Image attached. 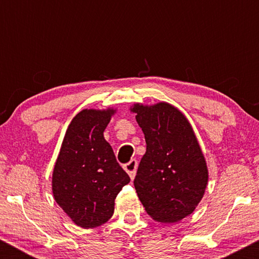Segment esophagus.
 I'll return each instance as SVG.
<instances>
[{
  "label": "esophagus",
  "instance_id": "34e87169",
  "mask_svg": "<svg viewBox=\"0 0 259 259\" xmlns=\"http://www.w3.org/2000/svg\"><path fill=\"white\" fill-rule=\"evenodd\" d=\"M124 169H125L126 173L130 175V178L134 179L136 174V169H138V160L132 159L129 163H126V164L124 165Z\"/></svg>",
  "mask_w": 259,
  "mask_h": 259
}]
</instances>
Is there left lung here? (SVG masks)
Here are the masks:
<instances>
[{
    "instance_id": "obj_1",
    "label": "left lung",
    "mask_w": 259,
    "mask_h": 259,
    "mask_svg": "<svg viewBox=\"0 0 259 259\" xmlns=\"http://www.w3.org/2000/svg\"><path fill=\"white\" fill-rule=\"evenodd\" d=\"M130 111L146 140L134 180L140 201L156 222H179L194 212L208 183L206 159L191 124L167 102L135 103Z\"/></svg>"
}]
</instances>
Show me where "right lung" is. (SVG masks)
I'll return each mask as SVG.
<instances>
[{
  "mask_svg": "<svg viewBox=\"0 0 259 259\" xmlns=\"http://www.w3.org/2000/svg\"><path fill=\"white\" fill-rule=\"evenodd\" d=\"M115 109H82L70 121L52 174L58 206L78 227L108 222L114 200L130 178L115 159L103 132Z\"/></svg>",
  "mask_w": 259,
  "mask_h": 259,
  "instance_id": "obj_1",
  "label": "right lung"
}]
</instances>
